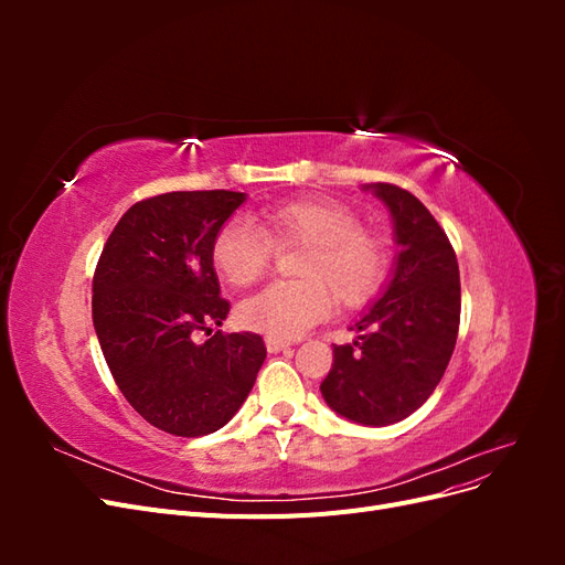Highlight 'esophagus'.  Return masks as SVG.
Masks as SVG:
<instances>
[{
  "label": "esophagus",
  "instance_id": "obj_1",
  "mask_svg": "<svg viewBox=\"0 0 565 565\" xmlns=\"http://www.w3.org/2000/svg\"><path fill=\"white\" fill-rule=\"evenodd\" d=\"M266 349H268V353H280V351L289 349V341H282V339H273V337H266Z\"/></svg>",
  "mask_w": 565,
  "mask_h": 565
}]
</instances>
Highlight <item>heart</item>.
<instances>
[{"mask_svg":"<svg viewBox=\"0 0 565 565\" xmlns=\"http://www.w3.org/2000/svg\"><path fill=\"white\" fill-rule=\"evenodd\" d=\"M301 247L295 276L264 287L237 306V320L252 332L295 339L320 322L337 303L355 309L386 278L388 249L380 235L363 228L349 204L332 198H295L264 207L256 228L247 221H226L214 233L210 259L233 287L259 280L276 249Z\"/></svg>","mask_w":565,"mask_h":565,"instance_id":"1","label":"heart"}]
</instances>
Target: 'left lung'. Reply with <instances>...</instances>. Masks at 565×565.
I'll use <instances>...</instances> for the list:
<instances>
[{
  "instance_id": "8db88e82",
  "label": "left lung",
  "mask_w": 565,
  "mask_h": 565,
  "mask_svg": "<svg viewBox=\"0 0 565 565\" xmlns=\"http://www.w3.org/2000/svg\"><path fill=\"white\" fill-rule=\"evenodd\" d=\"M391 212L401 245L380 301L337 347L320 393L334 413L365 426L396 424L426 403L446 372L459 330V266L446 231L393 183H370Z\"/></svg>"
}]
</instances>
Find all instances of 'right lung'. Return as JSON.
Here are the masks:
<instances>
[{
  "mask_svg": "<svg viewBox=\"0 0 565 565\" xmlns=\"http://www.w3.org/2000/svg\"><path fill=\"white\" fill-rule=\"evenodd\" d=\"M245 202L233 191H177L131 204L94 270L92 316L115 384L148 424L172 436H207L241 409L259 374V334H224L210 249ZM198 331L209 341L198 345Z\"/></svg>",
  "mask_w": 565,
  "mask_h": 565,
  "instance_id": "obj_1",
  "label": "right lung"
}]
</instances>
